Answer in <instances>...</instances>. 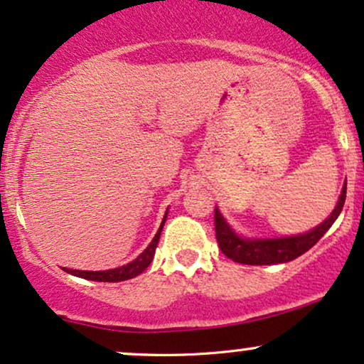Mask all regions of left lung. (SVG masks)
Instances as JSON below:
<instances>
[{
    "label": "left lung",
    "mask_w": 364,
    "mask_h": 364,
    "mask_svg": "<svg viewBox=\"0 0 364 364\" xmlns=\"http://www.w3.org/2000/svg\"><path fill=\"white\" fill-rule=\"evenodd\" d=\"M346 200V186L341 192V198L337 200V206L332 215L318 225L317 228L305 235H296V237L286 238H271V240H247L240 238L230 228L228 223L220 215V211L215 209V230L216 240L220 249L228 259L240 264H249V266H269V264H283L289 260L300 257L306 250L317 243L320 238L326 235L332 223L337 220L344 208Z\"/></svg>",
    "instance_id": "obj_1"
}]
</instances>
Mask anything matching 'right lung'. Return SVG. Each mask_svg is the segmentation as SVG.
Instances as JSON below:
<instances>
[{
	"instance_id": "obj_1",
	"label": "right lung",
	"mask_w": 364,
	"mask_h": 364,
	"mask_svg": "<svg viewBox=\"0 0 364 364\" xmlns=\"http://www.w3.org/2000/svg\"><path fill=\"white\" fill-rule=\"evenodd\" d=\"M165 218H164V221H161V226H160V230H158V233L155 235V238H153L151 243L146 247V250H144L138 259H134L132 262L126 264V266L117 267V269H110V271H95V272L93 271H76V269L75 271H73V269H64V271L70 272V274H73V276L83 277V279H90V281H100V283H119V281H126V279H131V277H136L138 274H141V272H143L144 269L149 266V262L153 260L158 240H160L161 228H164V223H165Z\"/></svg>"
}]
</instances>
